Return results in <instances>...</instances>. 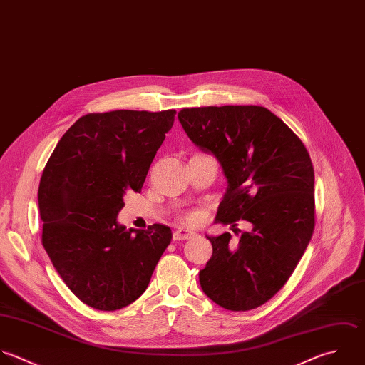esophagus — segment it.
<instances>
[{"instance_id":"1","label":"esophagus","mask_w":365,"mask_h":365,"mask_svg":"<svg viewBox=\"0 0 365 365\" xmlns=\"http://www.w3.org/2000/svg\"><path fill=\"white\" fill-rule=\"evenodd\" d=\"M195 233L189 229H185V227H180V229H176L173 232V240H186V239H190L193 237Z\"/></svg>"}]
</instances>
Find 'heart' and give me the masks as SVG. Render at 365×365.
Returning <instances> with one entry per match:
<instances>
[{
	"label": "heart",
	"mask_w": 365,
	"mask_h": 365,
	"mask_svg": "<svg viewBox=\"0 0 365 365\" xmlns=\"http://www.w3.org/2000/svg\"><path fill=\"white\" fill-rule=\"evenodd\" d=\"M199 219H200V215H199L197 212H190V213H187V215L185 216V222H186V223H190V225L199 222Z\"/></svg>",
	"instance_id": "b5f03b06"
}]
</instances>
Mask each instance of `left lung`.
<instances>
[{"label": "left lung", "instance_id": "left-lung-1", "mask_svg": "<svg viewBox=\"0 0 365 365\" xmlns=\"http://www.w3.org/2000/svg\"><path fill=\"white\" fill-rule=\"evenodd\" d=\"M189 139L213 155L227 179L216 222H249L239 243L230 233L206 236L213 255L200 287L232 312L256 309L290 279L314 230V169L294 132L263 106L182 109ZM237 230V229H236Z\"/></svg>", "mask_w": 365, "mask_h": 365}]
</instances>
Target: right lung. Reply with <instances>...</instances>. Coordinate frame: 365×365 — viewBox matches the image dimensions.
Instances as JSON below:
<instances>
[{
	"label": "right lung",
	"instance_id": "right-lung-1",
	"mask_svg": "<svg viewBox=\"0 0 365 365\" xmlns=\"http://www.w3.org/2000/svg\"><path fill=\"white\" fill-rule=\"evenodd\" d=\"M176 110H112L79 118L42 172V245L69 290L86 306L113 312L146 290L172 232L118 223L123 196L139 193L172 129Z\"/></svg>",
	"mask_w": 365,
	"mask_h": 365
}]
</instances>
